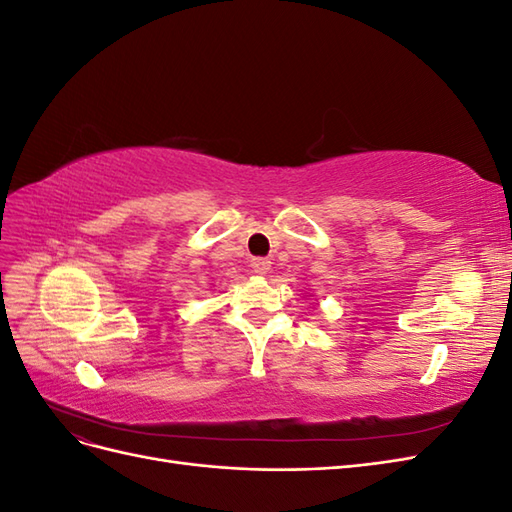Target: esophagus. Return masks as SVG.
I'll list each match as a JSON object with an SVG mask.
<instances>
[{
    "label": "esophagus",
    "mask_w": 512,
    "mask_h": 512,
    "mask_svg": "<svg viewBox=\"0 0 512 512\" xmlns=\"http://www.w3.org/2000/svg\"><path fill=\"white\" fill-rule=\"evenodd\" d=\"M252 269L258 275H265L271 269V260L265 256H256V258H252Z\"/></svg>",
    "instance_id": "1"
}]
</instances>
